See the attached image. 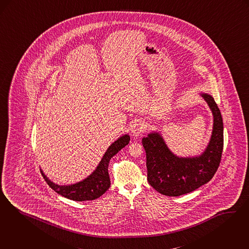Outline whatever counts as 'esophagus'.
<instances>
[{"label":"esophagus","instance_id":"34e87169","mask_svg":"<svg viewBox=\"0 0 249 249\" xmlns=\"http://www.w3.org/2000/svg\"><path fill=\"white\" fill-rule=\"evenodd\" d=\"M145 129H146L145 123L142 120H137L131 125L130 131L133 136H139L140 134H142L145 130Z\"/></svg>","mask_w":249,"mask_h":249}]
</instances>
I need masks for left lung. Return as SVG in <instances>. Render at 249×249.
Wrapping results in <instances>:
<instances>
[{
	"instance_id": "1",
	"label": "left lung",
	"mask_w": 249,
	"mask_h": 249,
	"mask_svg": "<svg viewBox=\"0 0 249 249\" xmlns=\"http://www.w3.org/2000/svg\"><path fill=\"white\" fill-rule=\"evenodd\" d=\"M212 111L214 123L205 152L196 158H178L167 147L159 133L142 138L146 153L147 180L159 193L168 196L188 194L209 182L219 168L223 150V122L214 98L202 94Z\"/></svg>"
}]
</instances>
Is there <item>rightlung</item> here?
<instances>
[{
	"mask_svg": "<svg viewBox=\"0 0 249 249\" xmlns=\"http://www.w3.org/2000/svg\"><path fill=\"white\" fill-rule=\"evenodd\" d=\"M129 142V135H124L113 142L107 150L103 159L91 175L87 179L72 185H57L52 182L42 173L41 175L52 189L66 198L74 201H87L94 200L103 196L110 187V178L108 175V164L112 157L119 151L125 147Z\"/></svg>",
	"mask_w": 249,
	"mask_h": 249,
	"instance_id": "add662e5",
	"label": "right lung"
}]
</instances>
